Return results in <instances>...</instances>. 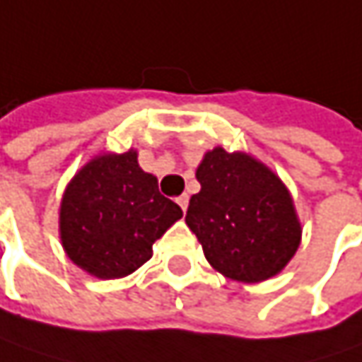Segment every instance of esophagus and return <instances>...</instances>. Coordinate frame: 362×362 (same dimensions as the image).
<instances>
[{"label": "esophagus", "mask_w": 362, "mask_h": 362, "mask_svg": "<svg viewBox=\"0 0 362 362\" xmlns=\"http://www.w3.org/2000/svg\"><path fill=\"white\" fill-rule=\"evenodd\" d=\"M176 202L180 204V209L184 211V213H186V209H188V194H182V197H178V199H176Z\"/></svg>", "instance_id": "34e87169"}]
</instances>
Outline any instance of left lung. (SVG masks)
<instances>
[{"label": "left lung", "instance_id": "1", "mask_svg": "<svg viewBox=\"0 0 362 362\" xmlns=\"http://www.w3.org/2000/svg\"><path fill=\"white\" fill-rule=\"evenodd\" d=\"M186 225L204 258L227 279L260 283L279 274L301 244V223L287 186L252 156L223 147L206 151L197 168Z\"/></svg>", "mask_w": 362, "mask_h": 362}]
</instances>
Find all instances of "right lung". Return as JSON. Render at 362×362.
Instances as JSON below:
<instances>
[{
	"label": "right lung",
	"instance_id": "add662e5",
	"mask_svg": "<svg viewBox=\"0 0 362 362\" xmlns=\"http://www.w3.org/2000/svg\"><path fill=\"white\" fill-rule=\"evenodd\" d=\"M180 217L129 149L102 153L75 174L63 192L59 233L74 264L98 279H120L151 258L156 240Z\"/></svg>",
	"mask_w": 362,
	"mask_h": 362
}]
</instances>
